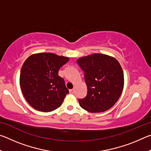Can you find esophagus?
<instances>
[{"label":"esophagus","instance_id":"obj_1","mask_svg":"<svg viewBox=\"0 0 151 151\" xmlns=\"http://www.w3.org/2000/svg\"><path fill=\"white\" fill-rule=\"evenodd\" d=\"M69 91H70V93L73 94L74 93H75V89H70Z\"/></svg>","mask_w":151,"mask_h":151}]
</instances>
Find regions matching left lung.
Instances as JSON below:
<instances>
[{
	"label": "left lung",
	"mask_w": 151,
	"mask_h": 151,
	"mask_svg": "<svg viewBox=\"0 0 151 151\" xmlns=\"http://www.w3.org/2000/svg\"><path fill=\"white\" fill-rule=\"evenodd\" d=\"M85 74L87 94L79 99L80 106L91 112L111 109L121 96L124 75L116 59L106 55L93 54L77 60Z\"/></svg>",
	"instance_id": "left-lung-1"
}]
</instances>
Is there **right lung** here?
<instances>
[{"label": "right lung", "mask_w": 151, "mask_h": 151, "mask_svg": "<svg viewBox=\"0 0 151 151\" xmlns=\"http://www.w3.org/2000/svg\"><path fill=\"white\" fill-rule=\"evenodd\" d=\"M68 57L52 53H39L27 58L22 66L20 86L25 99L35 109L50 112L62 104L69 91L58 75Z\"/></svg>", "instance_id": "add662e5"}]
</instances>
